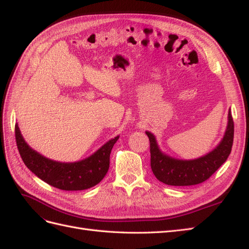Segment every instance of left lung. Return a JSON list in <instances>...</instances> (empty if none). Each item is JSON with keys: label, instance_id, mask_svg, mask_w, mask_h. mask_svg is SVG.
I'll return each mask as SVG.
<instances>
[{"label": "left lung", "instance_id": "1", "mask_svg": "<svg viewBox=\"0 0 249 249\" xmlns=\"http://www.w3.org/2000/svg\"><path fill=\"white\" fill-rule=\"evenodd\" d=\"M234 125L231 111L224 138L212 152L194 160H179L163 154L149 131L146 135L151 147V166L156 178L167 186H194L206 181L227 160L233 143Z\"/></svg>", "mask_w": 249, "mask_h": 249}]
</instances>
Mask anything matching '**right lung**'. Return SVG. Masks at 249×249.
Segmentation results:
<instances>
[{"label": "right lung", "mask_w": 249, "mask_h": 249, "mask_svg": "<svg viewBox=\"0 0 249 249\" xmlns=\"http://www.w3.org/2000/svg\"><path fill=\"white\" fill-rule=\"evenodd\" d=\"M16 141L23 162L35 175L50 186L65 191H80L96 186L109 169V158L119 136L95 152L90 157L77 162H58L43 157L34 151L23 139L19 126H15Z\"/></svg>", "instance_id": "right-lung-1"}]
</instances>
